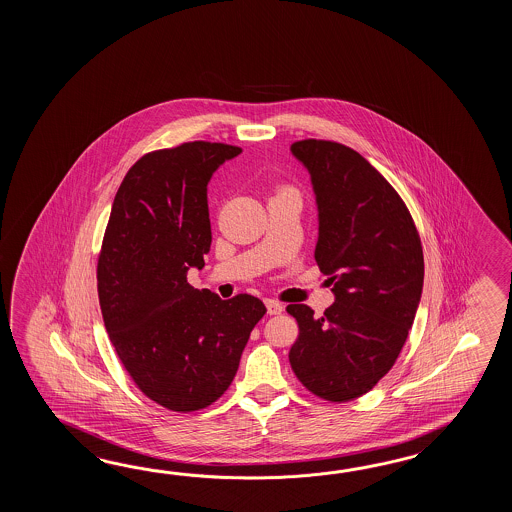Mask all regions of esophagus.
Here are the masks:
<instances>
[{
    "label": "esophagus",
    "mask_w": 512,
    "mask_h": 512,
    "mask_svg": "<svg viewBox=\"0 0 512 512\" xmlns=\"http://www.w3.org/2000/svg\"><path fill=\"white\" fill-rule=\"evenodd\" d=\"M265 305H267V313H269V315H282L283 305L280 304V302H276V300H267Z\"/></svg>",
    "instance_id": "1"
}]
</instances>
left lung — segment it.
I'll use <instances>...</instances> for the list:
<instances>
[{"mask_svg": "<svg viewBox=\"0 0 512 512\" xmlns=\"http://www.w3.org/2000/svg\"><path fill=\"white\" fill-rule=\"evenodd\" d=\"M291 153L311 175L315 260L335 302L322 316L287 305L300 327L289 360L309 392L344 403L370 392L399 357L423 293V247L403 199L360 153L315 139Z\"/></svg>", "mask_w": 512, "mask_h": 512, "instance_id": "left-lung-1", "label": "left lung"}]
</instances>
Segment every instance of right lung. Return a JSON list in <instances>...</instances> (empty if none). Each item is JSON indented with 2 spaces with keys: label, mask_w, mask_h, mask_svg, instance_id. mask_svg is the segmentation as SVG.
Masks as SVG:
<instances>
[{
  "label": "right lung",
  "mask_w": 512,
  "mask_h": 512,
  "mask_svg": "<svg viewBox=\"0 0 512 512\" xmlns=\"http://www.w3.org/2000/svg\"><path fill=\"white\" fill-rule=\"evenodd\" d=\"M241 148L185 142L146 153L120 183L98 256V300L109 340L152 401L194 412L227 392L265 305L221 300L186 282L210 252L207 186Z\"/></svg>",
  "instance_id": "1"
}]
</instances>
